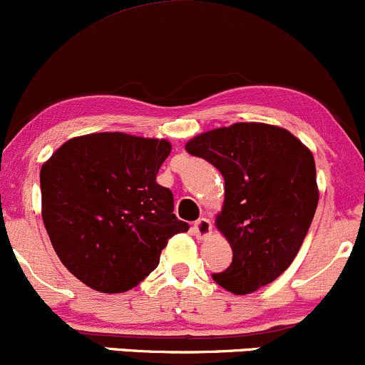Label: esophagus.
I'll use <instances>...</instances> for the list:
<instances>
[{
  "label": "esophagus",
  "mask_w": 365,
  "mask_h": 365,
  "mask_svg": "<svg viewBox=\"0 0 365 365\" xmlns=\"http://www.w3.org/2000/svg\"><path fill=\"white\" fill-rule=\"evenodd\" d=\"M210 233H212V222L207 217H200L193 222V235L197 238H207Z\"/></svg>",
  "instance_id": "obj_1"
}]
</instances>
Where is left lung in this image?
Segmentation results:
<instances>
[{"label":"left lung","mask_w":365,"mask_h":365,"mask_svg":"<svg viewBox=\"0 0 365 365\" xmlns=\"http://www.w3.org/2000/svg\"><path fill=\"white\" fill-rule=\"evenodd\" d=\"M186 151L225 178L215 226L233 261L212 278L233 294L272 284L299 252L319 203L315 160L297 137L266 123H235L187 140Z\"/></svg>","instance_id":"obj_1"}]
</instances>
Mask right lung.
<instances>
[{
  "instance_id": "obj_1",
  "label": "right lung",
  "mask_w": 365,
  "mask_h": 365,
  "mask_svg": "<svg viewBox=\"0 0 365 365\" xmlns=\"http://www.w3.org/2000/svg\"><path fill=\"white\" fill-rule=\"evenodd\" d=\"M165 139L103 132L73 137L43 163L41 215L58 259L90 289L116 294L158 266L168 238L187 231L174 195L156 182Z\"/></svg>"
}]
</instances>
